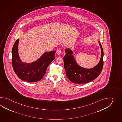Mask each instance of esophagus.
<instances>
[{"instance_id":"obj_1","label":"esophagus","mask_w":122,"mask_h":122,"mask_svg":"<svg viewBox=\"0 0 122 122\" xmlns=\"http://www.w3.org/2000/svg\"><path fill=\"white\" fill-rule=\"evenodd\" d=\"M56 54H57V55H61V50H57V51H56Z\"/></svg>"}]
</instances>
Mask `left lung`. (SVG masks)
I'll use <instances>...</instances> for the list:
<instances>
[{
  "label": "left lung",
  "mask_w": 122,
  "mask_h": 122,
  "mask_svg": "<svg viewBox=\"0 0 122 122\" xmlns=\"http://www.w3.org/2000/svg\"><path fill=\"white\" fill-rule=\"evenodd\" d=\"M99 44L101 51L100 60L96 66L90 69L81 67L78 65L73 55L72 51L66 49L64 57V67L68 79L73 83L85 84L95 80L99 76L103 66V51L100 42Z\"/></svg>",
  "instance_id": "left-lung-1"
}]
</instances>
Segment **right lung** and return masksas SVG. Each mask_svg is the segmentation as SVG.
<instances>
[{"instance_id":"right-lung-1","label":"right lung","mask_w":122,"mask_h":122,"mask_svg":"<svg viewBox=\"0 0 122 122\" xmlns=\"http://www.w3.org/2000/svg\"><path fill=\"white\" fill-rule=\"evenodd\" d=\"M17 39L13 45L12 51V65L16 75L22 80L29 82L38 81L45 75L47 67L55 59L56 51L45 52L37 60L31 63L23 62L18 54Z\"/></svg>"}]
</instances>
